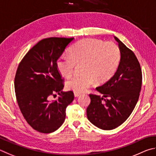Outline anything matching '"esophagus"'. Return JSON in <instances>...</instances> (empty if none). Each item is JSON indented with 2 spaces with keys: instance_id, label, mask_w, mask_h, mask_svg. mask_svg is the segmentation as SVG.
I'll return each mask as SVG.
<instances>
[{
  "instance_id": "obj_1",
  "label": "esophagus",
  "mask_w": 156,
  "mask_h": 156,
  "mask_svg": "<svg viewBox=\"0 0 156 156\" xmlns=\"http://www.w3.org/2000/svg\"><path fill=\"white\" fill-rule=\"evenodd\" d=\"M80 94H81V93H79V92H74V95H75V97H78Z\"/></svg>"
}]
</instances>
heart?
<instances>
[{
	"mask_svg": "<svg viewBox=\"0 0 156 156\" xmlns=\"http://www.w3.org/2000/svg\"><path fill=\"white\" fill-rule=\"evenodd\" d=\"M70 55H62L57 60V68L65 77L73 75L76 65H82L81 75L74 76L66 81L68 90L82 92L95 82L108 81L116 73L121 62V53L115 43L86 38L70 48Z\"/></svg>",
	"mask_w": 156,
	"mask_h": 156,
	"instance_id": "heart-1",
	"label": "heart"
}]
</instances>
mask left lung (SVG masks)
I'll return each instance as SVG.
<instances>
[{
	"label": "left lung",
	"instance_id": "left-lung-1",
	"mask_svg": "<svg viewBox=\"0 0 156 156\" xmlns=\"http://www.w3.org/2000/svg\"><path fill=\"white\" fill-rule=\"evenodd\" d=\"M121 53L116 73L110 80L96 88L101 95L90 94L88 119L99 129L112 130L128 119L138 102L142 85V71L135 54L118 37Z\"/></svg>",
	"mask_w": 156,
	"mask_h": 156
}]
</instances>
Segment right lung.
Listing matches in <instances>:
<instances>
[{"instance_id":"add662e5","label":"right lung","mask_w":156,"mask_h":156,"mask_svg":"<svg viewBox=\"0 0 156 156\" xmlns=\"http://www.w3.org/2000/svg\"><path fill=\"white\" fill-rule=\"evenodd\" d=\"M74 37H49L33 46L22 59L16 71V99L27 122L41 133H51L61 127L66 109L74 99L72 91L64 92L63 80L57 60ZM57 93V100L49 97Z\"/></svg>"}]
</instances>
